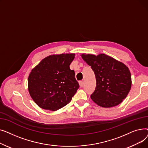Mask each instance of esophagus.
Listing matches in <instances>:
<instances>
[{"instance_id":"esophagus-1","label":"esophagus","mask_w":148,"mask_h":148,"mask_svg":"<svg viewBox=\"0 0 148 148\" xmlns=\"http://www.w3.org/2000/svg\"><path fill=\"white\" fill-rule=\"evenodd\" d=\"M79 84H80V87H83V85H84V82H83V81H80V82H79Z\"/></svg>"}]
</instances>
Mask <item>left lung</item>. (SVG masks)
<instances>
[{"mask_svg":"<svg viewBox=\"0 0 148 148\" xmlns=\"http://www.w3.org/2000/svg\"><path fill=\"white\" fill-rule=\"evenodd\" d=\"M83 59L91 66L96 77V88L90 95L98 106L112 107L122 103L131 87V76L128 68L122 62L99 54L82 55Z\"/></svg>","mask_w":148,"mask_h":148,"instance_id":"obj_1","label":"left lung"}]
</instances>
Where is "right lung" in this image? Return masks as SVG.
<instances>
[{"instance_id": "obj_1", "label": "right lung", "mask_w": 148, "mask_h": 148, "mask_svg": "<svg viewBox=\"0 0 148 148\" xmlns=\"http://www.w3.org/2000/svg\"><path fill=\"white\" fill-rule=\"evenodd\" d=\"M74 58L75 54L49 56L32 70L28 89L39 107L55 111L71 101L80 86L74 71L69 68Z\"/></svg>"}]
</instances>
